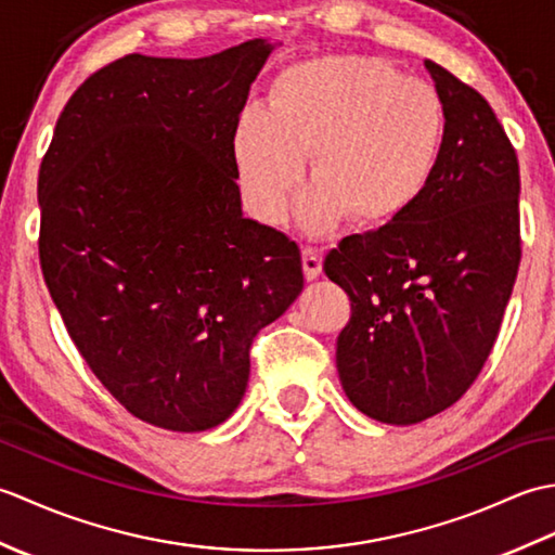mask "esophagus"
Masks as SVG:
<instances>
[{
	"label": "esophagus",
	"mask_w": 555,
	"mask_h": 555,
	"mask_svg": "<svg viewBox=\"0 0 555 555\" xmlns=\"http://www.w3.org/2000/svg\"><path fill=\"white\" fill-rule=\"evenodd\" d=\"M302 271L305 279L312 281L322 274V255L314 247H302Z\"/></svg>",
	"instance_id": "34e87169"
}]
</instances>
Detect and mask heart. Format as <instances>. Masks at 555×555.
<instances>
[{"label":"heart","mask_w":555,"mask_h":555,"mask_svg":"<svg viewBox=\"0 0 555 555\" xmlns=\"http://www.w3.org/2000/svg\"><path fill=\"white\" fill-rule=\"evenodd\" d=\"M439 90L376 56L326 54L281 70L264 109L235 121L231 155L243 195L267 223L286 217L310 152L300 221L312 233L346 217L382 229L420 205L441 167Z\"/></svg>","instance_id":"1"}]
</instances>
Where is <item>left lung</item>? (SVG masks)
I'll list each match as a JSON object with an SVG mask.
<instances>
[{"label": "left lung", "mask_w": 555, "mask_h": 555, "mask_svg": "<svg viewBox=\"0 0 555 555\" xmlns=\"http://www.w3.org/2000/svg\"><path fill=\"white\" fill-rule=\"evenodd\" d=\"M446 104V147L405 217L346 235L324 259L348 293L336 367L350 403L384 424L451 408L485 367L520 267V164L489 102L424 62Z\"/></svg>", "instance_id": "left-lung-1"}]
</instances>
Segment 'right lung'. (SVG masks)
<instances>
[{"label": "right lung", "mask_w": 555, "mask_h": 555, "mask_svg": "<svg viewBox=\"0 0 555 555\" xmlns=\"http://www.w3.org/2000/svg\"><path fill=\"white\" fill-rule=\"evenodd\" d=\"M271 50L116 59L70 95L40 167V264L68 336L169 431L233 415L257 332L302 291L300 247L243 217L231 155Z\"/></svg>", "instance_id": "obj_1"}]
</instances>
